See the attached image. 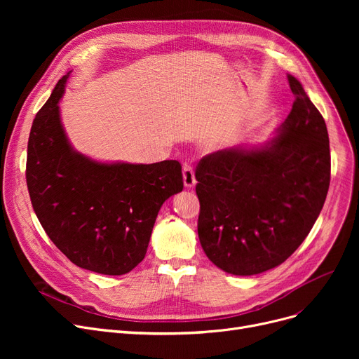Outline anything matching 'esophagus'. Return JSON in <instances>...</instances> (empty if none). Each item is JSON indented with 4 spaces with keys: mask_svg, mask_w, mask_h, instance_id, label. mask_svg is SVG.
Masks as SVG:
<instances>
[{
    "mask_svg": "<svg viewBox=\"0 0 359 359\" xmlns=\"http://www.w3.org/2000/svg\"><path fill=\"white\" fill-rule=\"evenodd\" d=\"M183 183L186 187H194L196 184L195 173H194V167L191 163H184L183 164Z\"/></svg>",
    "mask_w": 359,
    "mask_h": 359,
    "instance_id": "esophagus-1",
    "label": "esophagus"
}]
</instances>
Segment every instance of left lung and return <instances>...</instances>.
<instances>
[{
    "mask_svg": "<svg viewBox=\"0 0 359 359\" xmlns=\"http://www.w3.org/2000/svg\"><path fill=\"white\" fill-rule=\"evenodd\" d=\"M276 135L205 156L196 167L198 236L215 266L257 275L284 263L320 215L330 183L329 135L301 83Z\"/></svg>",
    "mask_w": 359,
    "mask_h": 359,
    "instance_id": "left-lung-1",
    "label": "left lung"
}]
</instances>
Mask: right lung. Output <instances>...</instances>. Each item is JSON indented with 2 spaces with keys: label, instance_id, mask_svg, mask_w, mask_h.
<instances>
[{
  "label": "right lung",
  "instance_id": "add662e5",
  "mask_svg": "<svg viewBox=\"0 0 359 359\" xmlns=\"http://www.w3.org/2000/svg\"><path fill=\"white\" fill-rule=\"evenodd\" d=\"M68 77L55 86L30 129V201L49 238L74 265L123 275L145 257L164 201L183 191L182 165L102 163L75 151L60 115Z\"/></svg>",
  "mask_w": 359,
  "mask_h": 359
}]
</instances>
